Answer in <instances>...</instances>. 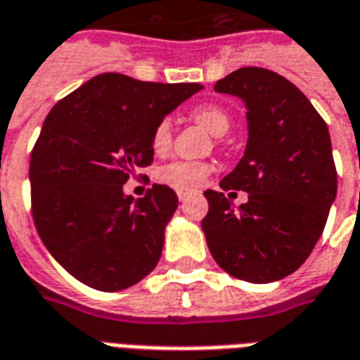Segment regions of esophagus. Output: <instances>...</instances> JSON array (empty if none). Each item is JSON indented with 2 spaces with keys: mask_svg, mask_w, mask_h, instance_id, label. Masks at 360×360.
Masks as SVG:
<instances>
[{
  "mask_svg": "<svg viewBox=\"0 0 360 360\" xmlns=\"http://www.w3.org/2000/svg\"><path fill=\"white\" fill-rule=\"evenodd\" d=\"M178 199H180V201H186V199H188V193H186V191H178Z\"/></svg>",
  "mask_w": 360,
  "mask_h": 360,
  "instance_id": "34e87169",
  "label": "esophagus"
}]
</instances>
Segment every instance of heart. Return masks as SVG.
Listing matches in <instances>:
<instances>
[{
    "mask_svg": "<svg viewBox=\"0 0 360 360\" xmlns=\"http://www.w3.org/2000/svg\"><path fill=\"white\" fill-rule=\"evenodd\" d=\"M193 119L199 124H203L214 136H222L230 128V117L224 109L217 105H203L193 111ZM172 143V124L169 119H161L153 128L151 134V148L155 153H165L169 151ZM212 172V165L205 161H172L165 165L157 172V178L162 184H167L174 190L190 191L203 186L209 174Z\"/></svg>",
    "mask_w": 360,
    "mask_h": 360,
    "instance_id": "b5f03b06",
    "label": "heart"
}]
</instances>
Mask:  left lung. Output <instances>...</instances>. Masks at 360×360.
Here are the masks:
<instances>
[{
    "mask_svg": "<svg viewBox=\"0 0 360 360\" xmlns=\"http://www.w3.org/2000/svg\"><path fill=\"white\" fill-rule=\"evenodd\" d=\"M214 91L248 107L245 153L220 188L249 199L234 207L222 191H205L207 245L234 278L276 282L305 263L326 226L338 191L330 132L305 94L272 70L243 67Z\"/></svg>",
    "mask_w": 360,
    "mask_h": 360,
    "instance_id": "left-lung-1",
    "label": "left lung"
}]
</instances>
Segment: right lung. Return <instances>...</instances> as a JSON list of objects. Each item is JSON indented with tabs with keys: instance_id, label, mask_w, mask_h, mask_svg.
<instances>
[{
	"instance_id": "right-lung-1",
	"label": "right lung",
	"mask_w": 360,
	"mask_h": 360,
	"mask_svg": "<svg viewBox=\"0 0 360 360\" xmlns=\"http://www.w3.org/2000/svg\"><path fill=\"white\" fill-rule=\"evenodd\" d=\"M201 88L105 72L46 117L30 155L32 219L47 251L82 284L126 290L157 266L176 193L153 184L134 199L122 186L153 162L155 124Z\"/></svg>"
}]
</instances>
